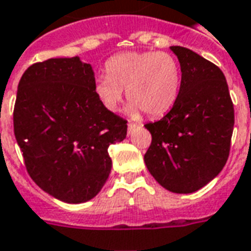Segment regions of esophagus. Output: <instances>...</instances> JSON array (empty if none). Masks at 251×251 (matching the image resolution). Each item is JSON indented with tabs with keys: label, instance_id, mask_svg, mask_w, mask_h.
I'll use <instances>...</instances> for the list:
<instances>
[{
	"label": "esophagus",
	"instance_id": "obj_1",
	"mask_svg": "<svg viewBox=\"0 0 251 251\" xmlns=\"http://www.w3.org/2000/svg\"><path fill=\"white\" fill-rule=\"evenodd\" d=\"M137 127H138V125H135L133 122H129V124H127V134H133V131H134Z\"/></svg>",
	"mask_w": 251,
	"mask_h": 251
}]
</instances>
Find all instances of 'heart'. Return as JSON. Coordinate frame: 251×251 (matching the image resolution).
Here are the masks:
<instances>
[{
	"instance_id": "obj_1",
	"label": "heart",
	"mask_w": 251,
	"mask_h": 251,
	"mask_svg": "<svg viewBox=\"0 0 251 251\" xmlns=\"http://www.w3.org/2000/svg\"><path fill=\"white\" fill-rule=\"evenodd\" d=\"M106 75L94 81L93 92L106 110L117 111L124 90L130 101L133 117L142 111L149 117L165 114L174 105L181 86L177 59L165 51H127L111 57L105 65Z\"/></svg>"
}]
</instances>
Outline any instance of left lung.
<instances>
[{"label":"left lung","instance_id":"1","mask_svg":"<svg viewBox=\"0 0 251 251\" xmlns=\"http://www.w3.org/2000/svg\"><path fill=\"white\" fill-rule=\"evenodd\" d=\"M181 65V86L172 110L146 124L151 144L146 168L166 190L189 194L214 179L227 161L234 107L218 66L193 50L170 46Z\"/></svg>","mask_w":251,"mask_h":251}]
</instances>
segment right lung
I'll return each mask as SVG.
<instances>
[{"label": "right lung", "mask_w": 251, "mask_h": 251, "mask_svg": "<svg viewBox=\"0 0 251 251\" xmlns=\"http://www.w3.org/2000/svg\"><path fill=\"white\" fill-rule=\"evenodd\" d=\"M94 81L92 65L72 57L33 64L18 83L13 124L26 170L66 203L101 192L111 170L107 149L126 138V121L102 106Z\"/></svg>", "instance_id": "add662e5"}]
</instances>
